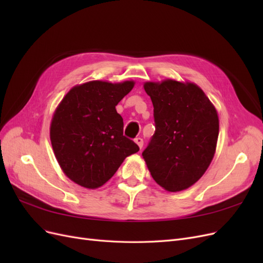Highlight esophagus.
I'll return each instance as SVG.
<instances>
[{"label": "esophagus", "mask_w": 263, "mask_h": 263, "mask_svg": "<svg viewBox=\"0 0 263 263\" xmlns=\"http://www.w3.org/2000/svg\"><path fill=\"white\" fill-rule=\"evenodd\" d=\"M135 142H136V144L139 146L140 149L142 148V146H144V140H142V138H140V137L135 138Z\"/></svg>", "instance_id": "34e87169"}]
</instances>
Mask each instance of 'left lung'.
<instances>
[{
	"label": "left lung",
	"instance_id": "8db88e82",
	"mask_svg": "<svg viewBox=\"0 0 263 263\" xmlns=\"http://www.w3.org/2000/svg\"><path fill=\"white\" fill-rule=\"evenodd\" d=\"M156 130L142 151L151 177L170 192L193 185L208 170L216 149L217 112L193 83L147 82Z\"/></svg>",
	"mask_w": 263,
	"mask_h": 263
}]
</instances>
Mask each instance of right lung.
Listing matches in <instances>:
<instances>
[{
	"label": "right lung",
	"mask_w": 263,
	"mask_h": 263,
	"mask_svg": "<svg viewBox=\"0 0 263 263\" xmlns=\"http://www.w3.org/2000/svg\"><path fill=\"white\" fill-rule=\"evenodd\" d=\"M134 87L133 81H91L74 86L55 109L50 140L66 176L86 189L102 186L126 157L139 151L123 135V117L115 106Z\"/></svg>",
	"instance_id": "add662e5"
}]
</instances>
